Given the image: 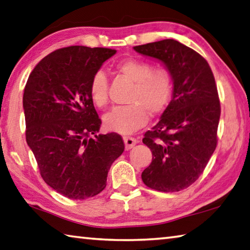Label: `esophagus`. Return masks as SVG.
Here are the masks:
<instances>
[{
	"instance_id": "obj_1",
	"label": "esophagus",
	"mask_w": 250,
	"mask_h": 250,
	"mask_svg": "<svg viewBox=\"0 0 250 250\" xmlns=\"http://www.w3.org/2000/svg\"><path fill=\"white\" fill-rule=\"evenodd\" d=\"M125 141V149H130L132 148L135 144L138 143V140L131 137H124Z\"/></svg>"
}]
</instances>
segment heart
Here are the masks:
<instances>
[{
    "instance_id": "b5f03b06",
    "label": "heart",
    "mask_w": 250,
    "mask_h": 250,
    "mask_svg": "<svg viewBox=\"0 0 250 250\" xmlns=\"http://www.w3.org/2000/svg\"><path fill=\"white\" fill-rule=\"evenodd\" d=\"M117 71L134 83L128 103L118 106L104 116L106 129L128 134L143 126L148 115L158 116L164 112L172 97L174 80L166 67H153L152 63L141 59H125L116 65ZM90 99L99 108H105L109 101L108 80L103 71L95 73L89 81Z\"/></svg>"
}]
</instances>
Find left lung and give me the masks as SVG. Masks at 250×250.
<instances>
[{
  "label": "left lung",
  "mask_w": 250,
  "mask_h": 250,
  "mask_svg": "<svg viewBox=\"0 0 250 250\" xmlns=\"http://www.w3.org/2000/svg\"><path fill=\"white\" fill-rule=\"evenodd\" d=\"M133 49L161 61L174 80L168 107L144 134L153 158L142 180L157 191H180L200 177L216 147L221 105L214 76L206 59L177 40Z\"/></svg>",
  "instance_id": "left-lung-1"
}]
</instances>
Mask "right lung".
Instances as JSON below:
<instances>
[{
	"label": "right lung",
	"mask_w": 250,
	"mask_h": 250,
	"mask_svg": "<svg viewBox=\"0 0 250 250\" xmlns=\"http://www.w3.org/2000/svg\"><path fill=\"white\" fill-rule=\"evenodd\" d=\"M116 52L84 46L58 49L35 66L25 86L27 144L44 183L73 200L102 192L111 164L125 151L119 134L96 135L102 120L88 92L92 76Z\"/></svg>",
	"instance_id": "right-lung-1"
}]
</instances>
